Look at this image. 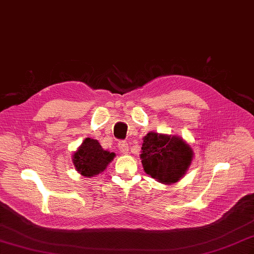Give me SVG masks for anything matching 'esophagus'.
Returning a JSON list of instances; mask_svg holds the SVG:
<instances>
[{"instance_id": "esophagus-1", "label": "esophagus", "mask_w": 254, "mask_h": 254, "mask_svg": "<svg viewBox=\"0 0 254 254\" xmlns=\"http://www.w3.org/2000/svg\"><path fill=\"white\" fill-rule=\"evenodd\" d=\"M119 148L121 150L122 153H124V155H127L128 151H129V147H128V144L124 141H121L119 143Z\"/></svg>"}]
</instances>
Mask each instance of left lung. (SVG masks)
I'll use <instances>...</instances> for the list:
<instances>
[{
  "mask_svg": "<svg viewBox=\"0 0 254 254\" xmlns=\"http://www.w3.org/2000/svg\"><path fill=\"white\" fill-rule=\"evenodd\" d=\"M140 158L146 174L158 182H178L191 163L193 149L179 135L148 132L143 137Z\"/></svg>",
  "mask_w": 254,
  "mask_h": 254,
  "instance_id": "obj_1",
  "label": "left lung"
}]
</instances>
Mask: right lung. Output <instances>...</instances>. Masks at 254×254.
<instances>
[{
    "mask_svg": "<svg viewBox=\"0 0 254 254\" xmlns=\"http://www.w3.org/2000/svg\"><path fill=\"white\" fill-rule=\"evenodd\" d=\"M115 153L105 150L97 140L87 137L73 153L75 170L86 178L103 173L114 159Z\"/></svg>",
    "mask_w": 254,
    "mask_h": 254,
    "instance_id": "add662e5",
    "label": "right lung"
}]
</instances>
